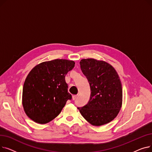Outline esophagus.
<instances>
[{
    "label": "esophagus",
    "instance_id": "obj_1",
    "mask_svg": "<svg viewBox=\"0 0 152 152\" xmlns=\"http://www.w3.org/2000/svg\"><path fill=\"white\" fill-rule=\"evenodd\" d=\"M77 95H73V96H72V99H73V100H75L76 98H77Z\"/></svg>",
    "mask_w": 152,
    "mask_h": 152
}]
</instances>
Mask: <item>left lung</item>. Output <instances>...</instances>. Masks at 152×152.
I'll list each match as a JSON object with an SVG mask.
<instances>
[{"label": "left lung", "instance_id": "obj_1", "mask_svg": "<svg viewBox=\"0 0 152 152\" xmlns=\"http://www.w3.org/2000/svg\"><path fill=\"white\" fill-rule=\"evenodd\" d=\"M80 65L88 79L91 94L87 104L77 108L92 125L106 124L117 116L122 107L123 90L119 75L110 64L103 60L82 59Z\"/></svg>", "mask_w": 152, "mask_h": 152}]
</instances>
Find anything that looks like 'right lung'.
Wrapping results in <instances>:
<instances>
[{"mask_svg":"<svg viewBox=\"0 0 152 152\" xmlns=\"http://www.w3.org/2000/svg\"><path fill=\"white\" fill-rule=\"evenodd\" d=\"M74 61L55 59L35 66L23 85L22 105L26 115L33 121L46 124L57 117L71 99L65 76L73 69Z\"/></svg>","mask_w":152,"mask_h":152,"instance_id":"add662e5","label":"right lung"}]
</instances>
